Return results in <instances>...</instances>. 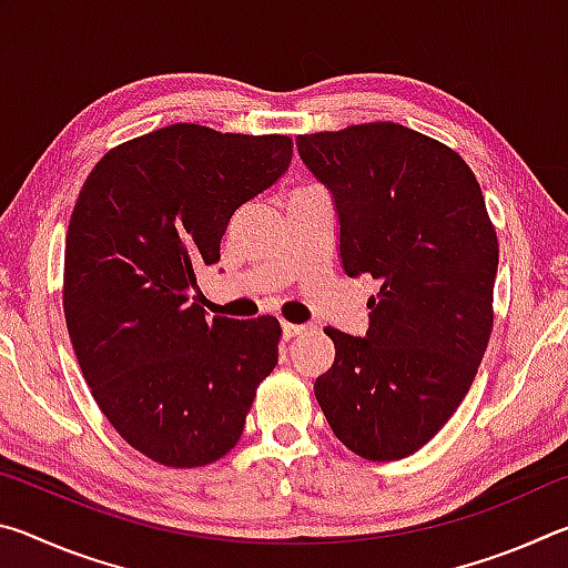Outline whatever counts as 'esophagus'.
I'll use <instances>...</instances> for the list:
<instances>
[{
	"label": "esophagus",
	"mask_w": 568,
	"mask_h": 568,
	"mask_svg": "<svg viewBox=\"0 0 568 568\" xmlns=\"http://www.w3.org/2000/svg\"><path fill=\"white\" fill-rule=\"evenodd\" d=\"M307 328L305 325H295V323H283V338H297V335H303Z\"/></svg>",
	"instance_id": "34e87169"
}]
</instances>
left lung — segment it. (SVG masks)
<instances>
[{
	"instance_id": "obj_1",
	"label": "left lung",
	"mask_w": 568,
	"mask_h": 568,
	"mask_svg": "<svg viewBox=\"0 0 568 568\" xmlns=\"http://www.w3.org/2000/svg\"><path fill=\"white\" fill-rule=\"evenodd\" d=\"M295 142L333 195L343 271L381 283L365 338L325 328L335 361L315 398L353 454L406 458L454 416L491 338L498 240L484 192L458 152L396 122Z\"/></svg>"
}]
</instances>
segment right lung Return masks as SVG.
I'll list each match as a JSON object with an SVG mask.
<instances>
[{"label": "right lung", "mask_w": 568, "mask_h": 568, "mask_svg": "<svg viewBox=\"0 0 568 568\" xmlns=\"http://www.w3.org/2000/svg\"><path fill=\"white\" fill-rule=\"evenodd\" d=\"M285 134L170 124L104 155L64 245V321L82 376L114 430L172 468L233 448L281 323L213 318L197 271L220 261L230 217L291 165Z\"/></svg>", "instance_id": "obj_1"}]
</instances>
